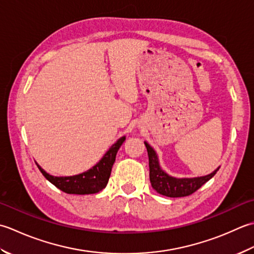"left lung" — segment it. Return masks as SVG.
I'll return each mask as SVG.
<instances>
[{"label": "left lung", "instance_id": "obj_1", "mask_svg": "<svg viewBox=\"0 0 254 254\" xmlns=\"http://www.w3.org/2000/svg\"><path fill=\"white\" fill-rule=\"evenodd\" d=\"M144 146L147 148L149 157V177L151 186L159 194L168 196V197H184V196L193 194L201 185H204L207 181L213 178L217 173V171L219 170V168L216 169L213 173L205 175V177L190 179L173 178L168 173H165L160 167L158 156L153 148L146 141H144Z\"/></svg>", "mask_w": 254, "mask_h": 254}]
</instances>
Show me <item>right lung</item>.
Returning <instances> with one entry per match:
<instances>
[{
	"label": "right lung",
	"instance_id": "1",
	"mask_svg": "<svg viewBox=\"0 0 254 254\" xmlns=\"http://www.w3.org/2000/svg\"><path fill=\"white\" fill-rule=\"evenodd\" d=\"M126 140V137L124 136L108 149V151L104 154L100 162H97L94 167L85 172L72 175V177H54L46 172L44 169H41L40 165L37 167L43 173L44 177L47 179L50 183H53L56 188L61 190L62 192L66 194H94L101 192L103 189L106 188L108 183V179L111 177L113 164L115 162L117 151L120 150L121 146Z\"/></svg>",
	"mask_w": 254,
	"mask_h": 254
}]
</instances>
